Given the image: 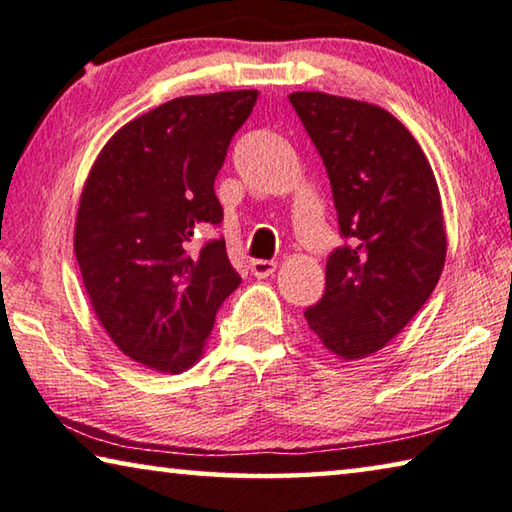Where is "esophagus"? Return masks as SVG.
Returning a JSON list of instances; mask_svg holds the SVG:
<instances>
[{"mask_svg":"<svg viewBox=\"0 0 512 512\" xmlns=\"http://www.w3.org/2000/svg\"><path fill=\"white\" fill-rule=\"evenodd\" d=\"M249 270H251V274L258 276V279H265V276L274 274L276 263L274 261H263V258H254V261L249 263Z\"/></svg>","mask_w":512,"mask_h":512,"instance_id":"1","label":"esophagus"}]
</instances>
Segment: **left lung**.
I'll list each match as a JSON object with an SVG mask.
<instances>
[{"label": "left lung", "mask_w": 512, "mask_h": 512, "mask_svg": "<svg viewBox=\"0 0 512 512\" xmlns=\"http://www.w3.org/2000/svg\"><path fill=\"white\" fill-rule=\"evenodd\" d=\"M329 174L340 236L306 322L342 360L383 349L431 297L445 267L440 190L422 147L381 106L326 92L288 97Z\"/></svg>", "instance_id": "1"}]
</instances>
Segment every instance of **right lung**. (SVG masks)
I'll list each match as a JSON object with an SVG mask.
<instances>
[{"label": "right lung", "instance_id": "right-lung-1", "mask_svg": "<svg viewBox=\"0 0 512 512\" xmlns=\"http://www.w3.org/2000/svg\"><path fill=\"white\" fill-rule=\"evenodd\" d=\"M258 90L190 95L124 124L106 142L74 226L92 311L120 351L156 372L197 363L222 301L240 286L224 240L192 254L222 222L215 177Z\"/></svg>", "mask_w": 512, "mask_h": 512}]
</instances>
